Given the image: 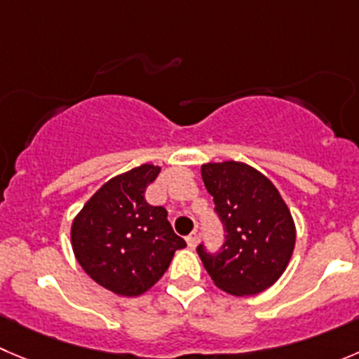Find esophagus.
<instances>
[{"mask_svg":"<svg viewBox=\"0 0 359 359\" xmlns=\"http://www.w3.org/2000/svg\"><path fill=\"white\" fill-rule=\"evenodd\" d=\"M185 240H187V245H189L190 248H192V247H196V243H197V234H196V233L189 234V236H187Z\"/></svg>","mask_w":359,"mask_h":359,"instance_id":"esophagus-1","label":"esophagus"}]
</instances>
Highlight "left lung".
Wrapping results in <instances>:
<instances>
[{
  "label": "left lung",
  "instance_id": "1",
  "mask_svg": "<svg viewBox=\"0 0 359 359\" xmlns=\"http://www.w3.org/2000/svg\"><path fill=\"white\" fill-rule=\"evenodd\" d=\"M225 231L218 254L197 247L213 284L233 296H252L271 287L287 268L296 225L287 204L268 177L248 163L210 162L201 167Z\"/></svg>",
  "mask_w": 359,
  "mask_h": 359
}]
</instances>
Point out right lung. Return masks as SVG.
Returning a JSON list of instances; mask_svg holds the SVG:
<instances>
[{"label":"right lung","mask_w":359,"mask_h":359,"mask_svg":"<svg viewBox=\"0 0 359 359\" xmlns=\"http://www.w3.org/2000/svg\"><path fill=\"white\" fill-rule=\"evenodd\" d=\"M160 167L142 163L100 187L72 222V248L81 268L118 296L144 294L185 248L167 210L144 199Z\"/></svg>","instance_id":"add662e5"}]
</instances>
